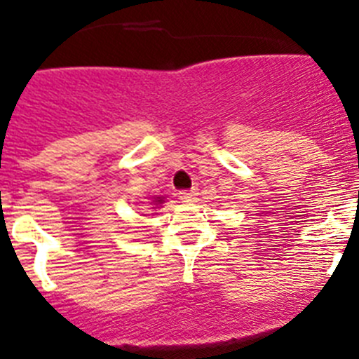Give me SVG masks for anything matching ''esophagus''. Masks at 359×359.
Segmentation results:
<instances>
[{
	"instance_id": "1",
	"label": "esophagus",
	"mask_w": 359,
	"mask_h": 359,
	"mask_svg": "<svg viewBox=\"0 0 359 359\" xmlns=\"http://www.w3.org/2000/svg\"><path fill=\"white\" fill-rule=\"evenodd\" d=\"M196 194H198L196 190H182V192H180V199H182L183 203H192L196 199Z\"/></svg>"
}]
</instances>
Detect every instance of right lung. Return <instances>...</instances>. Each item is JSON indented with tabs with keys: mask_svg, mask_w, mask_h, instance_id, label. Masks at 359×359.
<instances>
[{
	"mask_svg": "<svg viewBox=\"0 0 359 359\" xmlns=\"http://www.w3.org/2000/svg\"><path fill=\"white\" fill-rule=\"evenodd\" d=\"M161 203H165L163 196H160V198H152V205H154V207H152V208H156L158 205H161Z\"/></svg>",
	"mask_w": 359,
	"mask_h": 359,
	"instance_id": "obj_1",
	"label": "right lung"
}]
</instances>
